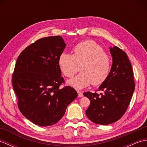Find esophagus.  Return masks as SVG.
Returning <instances> with one entry per match:
<instances>
[{"instance_id": "34e87169", "label": "esophagus", "mask_w": 147, "mask_h": 147, "mask_svg": "<svg viewBox=\"0 0 147 147\" xmlns=\"http://www.w3.org/2000/svg\"><path fill=\"white\" fill-rule=\"evenodd\" d=\"M78 96H80V97H82V96H83V93L81 91H78Z\"/></svg>"}]
</instances>
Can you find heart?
<instances>
[{
  "instance_id": "obj_1",
  "label": "heart",
  "mask_w": 147,
  "mask_h": 147,
  "mask_svg": "<svg viewBox=\"0 0 147 147\" xmlns=\"http://www.w3.org/2000/svg\"><path fill=\"white\" fill-rule=\"evenodd\" d=\"M58 63L62 74L67 78L73 77L80 67L82 73L68 82L78 90L92 83L101 85L107 80L111 69L110 58L100 46L90 40L78 43L73 48V54L62 53Z\"/></svg>"
}]
</instances>
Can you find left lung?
<instances>
[{
  "instance_id": "1",
  "label": "left lung",
  "mask_w": 147,
  "mask_h": 147,
  "mask_svg": "<svg viewBox=\"0 0 147 147\" xmlns=\"http://www.w3.org/2000/svg\"><path fill=\"white\" fill-rule=\"evenodd\" d=\"M112 64L107 80L99 86L104 93L87 92L83 95L90 100L86 114L96 124L108 125L125 113L135 90L133 71L127 54L117 47H109Z\"/></svg>"
}]
</instances>
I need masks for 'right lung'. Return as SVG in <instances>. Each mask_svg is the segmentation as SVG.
I'll return each instance as SVG.
<instances>
[{"label":"right lung","mask_w":147,"mask_h":147,"mask_svg":"<svg viewBox=\"0 0 147 147\" xmlns=\"http://www.w3.org/2000/svg\"><path fill=\"white\" fill-rule=\"evenodd\" d=\"M65 45L61 36L42 38L27 47L17 59L12 86L18 107L36 125L57 123L78 96L71 86H60L64 80L58 60Z\"/></svg>","instance_id":"add662e5"}]
</instances>
